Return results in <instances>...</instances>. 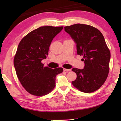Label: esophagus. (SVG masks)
I'll return each instance as SVG.
<instances>
[{
  "label": "esophagus",
  "instance_id": "34e87169",
  "mask_svg": "<svg viewBox=\"0 0 121 121\" xmlns=\"http://www.w3.org/2000/svg\"><path fill=\"white\" fill-rule=\"evenodd\" d=\"M63 70H64L65 71H67V72H68V71H70L71 70L70 69H65V68H64V69H63Z\"/></svg>",
  "mask_w": 121,
  "mask_h": 121
}]
</instances>
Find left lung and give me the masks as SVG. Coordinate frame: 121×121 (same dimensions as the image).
I'll list each match as a JSON object with an SVG mask.
<instances>
[{
    "instance_id": "obj_1",
    "label": "left lung",
    "mask_w": 121,
    "mask_h": 121,
    "mask_svg": "<svg viewBox=\"0 0 121 121\" xmlns=\"http://www.w3.org/2000/svg\"><path fill=\"white\" fill-rule=\"evenodd\" d=\"M76 44L78 55L83 56L84 68H73L76 73L72 84L83 92L91 93L103 85L109 70L110 53L101 32L92 26L75 24L65 27Z\"/></svg>"
}]
</instances>
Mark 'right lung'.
<instances>
[{
  "mask_svg": "<svg viewBox=\"0 0 121 121\" xmlns=\"http://www.w3.org/2000/svg\"><path fill=\"white\" fill-rule=\"evenodd\" d=\"M63 26H41L22 39L14 59V65L20 83L26 91L36 96L46 95L56 86V76L62 68L44 67L53 39Z\"/></svg>",
  "mask_w": 121,
  "mask_h": 121,
  "instance_id": "obj_1",
  "label": "right lung"
}]
</instances>
